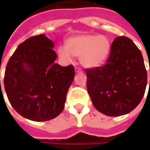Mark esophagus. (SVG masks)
Returning <instances> with one entry per match:
<instances>
[{
    "label": "esophagus",
    "mask_w": 150,
    "mask_h": 150,
    "mask_svg": "<svg viewBox=\"0 0 150 150\" xmlns=\"http://www.w3.org/2000/svg\"><path fill=\"white\" fill-rule=\"evenodd\" d=\"M75 73H80V72H82V69L79 68V67H75Z\"/></svg>",
    "instance_id": "1"
}]
</instances>
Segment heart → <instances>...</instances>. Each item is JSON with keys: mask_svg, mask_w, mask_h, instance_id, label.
<instances>
[{"mask_svg": "<svg viewBox=\"0 0 150 150\" xmlns=\"http://www.w3.org/2000/svg\"><path fill=\"white\" fill-rule=\"evenodd\" d=\"M110 39L105 35L83 34L69 38L66 46L58 48V55L67 63H71L74 56L85 67L93 68L103 65L111 52Z\"/></svg>", "mask_w": 150, "mask_h": 150, "instance_id": "1", "label": "heart"}]
</instances>
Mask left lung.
Here are the masks:
<instances>
[{"label":"left lung","instance_id":"8db88e82","mask_svg":"<svg viewBox=\"0 0 150 150\" xmlns=\"http://www.w3.org/2000/svg\"><path fill=\"white\" fill-rule=\"evenodd\" d=\"M85 71L92 104L106 116L132 112L144 96L147 71L142 52L129 38L120 36L113 41L106 64Z\"/></svg>","mask_w":150,"mask_h":150}]
</instances>
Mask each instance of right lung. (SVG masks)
I'll return each mask as SVG.
<instances>
[{"mask_svg":"<svg viewBox=\"0 0 150 150\" xmlns=\"http://www.w3.org/2000/svg\"><path fill=\"white\" fill-rule=\"evenodd\" d=\"M54 46L45 34L30 38L18 46L5 68L4 86L8 101L17 112L30 120L46 121L59 116L75 77L73 66L54 62Z\"/></svg>","mask_w":150,"mask_h":150,"instance_id":"obj_1","label":"right lung"}]
</instances>
